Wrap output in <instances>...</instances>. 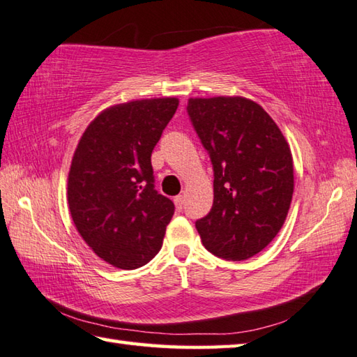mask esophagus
<instances>
[{
	"instance_id": "1",
	"label": "esophagus",
	"mask_w": 357,
	"mask_h": 357,
	"mask_svg": "<svg viewBox=\"0 0 357 357\" xmlns=\"http://www.w3.org/2000/svg\"><path fill=\"white\" fill-rule=\"evenodd\" d=\"M173 201H174V206H176V211L178 212L183 211V208H184V197H183V195H178V197L174 198Z\"/></svg>"
}]
</instances>
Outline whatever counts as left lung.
<instances>
[{
    "label": "left lung",
    "mask_w": 357,
    "mask_h": 357,
    "mask_svg": "<svg viewBox=\"0 0 357 357\" xmlns=\"http://www.w3.org/2000/svg\"><path fill=\"white\" fill-rule=\"evenodd\" d=\"M187 113L213 167V206L195 226L208 252L246 260L275 238L288 215L289 145L266 111L244 97L190 99Z\"/></svg>",
    "instance_id": "left-lung-1"
}]
</instances>
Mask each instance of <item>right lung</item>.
<instances>
[{"label": "right lung", "instance_id": "obj_1", "mask_svg": "<svg viewBox=\"0 0 357 357\" xmlns=\"http://www.w3.org/2000/svg\"><path fill=\"white\" fill-rule=\"evenodd\" d=\"M176 97L114 105L83 132L68 176V204L88 246L109 264L136 269L160 248L174 213L158 193L151 151L178 108Z\"/></svg>", "mask_w": 357, "mask_h": 357}]
</instances>
